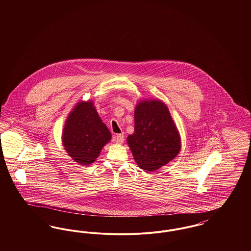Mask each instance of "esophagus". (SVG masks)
<instances>
[{
	"instance_id": "34e87169",
	"label": "esophagus",
	"mask_w": 251,
	"mask_h": 251,
	"mask_svg": "<svg viewBox=\"0 0 251 251\" xmlns=\"http://www.w3.org/2000/svg\"><path fill=\"white\" fill-rule=\"evenodd\" d=\"M116 142L118 144H122L124 142V133L123 132L116 135Z\"/></svg>"
}]
</instances>
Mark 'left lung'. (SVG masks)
<instances>
[{
    "label": "left lung",
    "mask_w": 251,
    "mask_h": 251,
    "mask_svg": "<svg viewBox=\"0 0 251 251\" xmlns=\"http://www.w3.org/2000/svg\"><path fill=\"white\" fill-rule=\"evenodd\" d=\"M127 142L136 164L154 171L178 155L180 139L167 105L160 100H144L134 111V132Z\"/></svg>",
    "instance_id": "1"
}]
</instances>
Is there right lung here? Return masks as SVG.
I'll return each instance as SVG.
<instances>
[{
    "label": "right lung",
    "mask_w": 251,
    "mask_h": 251,
    "mask_svg": "<svg viewBox=\"0 0 251 251\" xmlns=\"http://www.w3.org/2000/svg\"><path fill=\"white\" fill-rule=\"evenodd\" d=\"M65 150L75 162L88 166L94 163L111 133L100 120L93 103L80 102L66 121L63 131Z\"/></svg>",
    "instance_id": "right-lung-1"
}]
</instances>
